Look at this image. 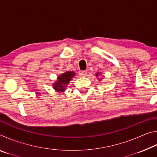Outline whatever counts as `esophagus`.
<instances>
[{"mask_svg":"<svg viewBox=\"0 0 157 157\" xmlns=\"http://www.w3.org/2000/svg\"><path fill=\"white\" fill-rule=\"evenodd\" d=\"M80 75H81L82 77H86V76L87 75L86 71H81V72H80Z\"/></svg>","mask_w":157,"mask_h":157,"instance_id":"obj_1","label":"esophagus"}]
</instances>
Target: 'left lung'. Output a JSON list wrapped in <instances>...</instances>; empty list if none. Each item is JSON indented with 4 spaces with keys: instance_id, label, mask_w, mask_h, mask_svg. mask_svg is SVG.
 <instances>
[{
    "instance_id": "1",
    "label": "left lung",
    "mask_w": 157,
    "mask_h": 157,
    "mask_svg": "<svg viewBox=\"0 0 157 157\" xmlns=\"http://www.w3.org/2000/svg\"><path fill=\"white\" fill-rule=\"evenodd\" d=\"M99 74H100V73H97L96 74H95V75H96V77H98V75H99ZM100 80H101V79H100Z\"/></svg>"
}]
</instances>
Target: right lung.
<instances>
[{
	"label": "right lung",
	"instance_id": "1",
	"mask_svg": "<svg viewBox=\"0 0 157 157\" xmlns=\"http://www.w3.org/2000/svg\"><path fill=\"white\" fill-rule=\"evenodd\" d=\"M75 73L73 71H66L62 75L58 76L57 81L53 84V88L58 92H63L66 90V87L69 84Z\"/></svg>",
	"mask_w": 157,
	"mask_h": 157
}]
</instances>
